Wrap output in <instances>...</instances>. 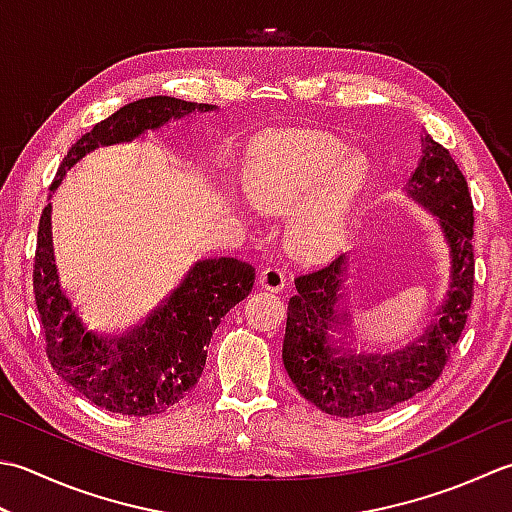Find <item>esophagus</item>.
<instances>
[{"instance_id":"obj_1","label":"esophagus","mask_w":512,"mask_h":512,"mask_svg":"<svg viewBox=\"0 0 512 512\" xmlns=\"http://www.w3.org/2000/svg\"><path fill=\"white\" fill-rule=\"evenodd\" d=\"M257 282H259V286H262V288L273 290V293H279V290L286 286V275H284L282 268L270 266V268H264L262 273H259Z\"/></svg>"}]
</instances>
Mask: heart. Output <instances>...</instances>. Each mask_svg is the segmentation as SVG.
<instances>
[{
	"mask_svg": "<svg viewBox=\"0 0 512 512\" xmlns=\"http://www.w3.org/2000/svg\"><path fill=\"white\" fill-rule=\"evenodd\" d=\"M370 184V162L333 135H282L250 146L244 188L257 210L286 213L284 244L326 257L344 244Z\"/></svg>",
	"mask_w": 512,
	"mask_h": 512,
	"instance_id": "1",
	"label": "heart"
}]
</instances>
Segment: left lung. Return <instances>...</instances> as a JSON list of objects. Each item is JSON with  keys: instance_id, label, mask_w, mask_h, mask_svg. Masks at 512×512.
<instances>
[{"instance_id": "8db88e82", "label": "left lung", "mask_w": 512, "mask_h": 512, "mask_svg": "<svg viewBox=\"0 0 512 512\" xmlns=\"http://www.w3.org/2000/svg\"><path fill=\"white\" fill-rule=\"evenodd\" d=\"M406 195L428 210L448 246L450 275L439 319L410 346L395 353H368L346 335L348 253L295 279L288 302L282 359L299 395L335 417L384 413L408 402L439 379L466 326L473 302V202L468 184L448 150L428 133Z\"/></svg>"}]
</instances>
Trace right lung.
<instances>
[{
  "label": "right lung",
  "instance_id": "obj_1",
  "mask_svg": "<svg viewBox=\"0 0 512 512\" xmlns=\"http://www.w3.org/2000/svg\"><path fill=\"white\" fill-rule=\"evenodd\" d=\"M215 108L166 95L122 106L70 146L48 199L68 170L93 150L130 144L157 133L168 122ZM50 213L53 204L44 208L39 219L33 273L35 304L46 333L50 366L88 402L110 413L135 417L166 413L199 382L213 330L228 310L253 290L255 268L235 257L202 259L190 266L182 284L142 326L126 335H102L84 324L79 308L73 306L59 282Z\"/></svg>",
  "mask_w": 512,
  "mask_h": 512
}]
</instances>
